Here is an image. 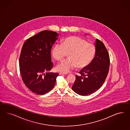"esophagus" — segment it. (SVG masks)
<instances>
[{
  "label": "esophagus",
  "instance_id": "34e87169",
  "mask_svg": "<svg viewBox=\"0 0 130 130\" xmlns=\"http://www.w3.org/2000/svg\"><path fill=\"white\" fill-rule=\"evenodd\" d=\"M66 73H64V72H60L59 75H67Z\"/></svg>",
  "mask_w": 130,
  "mask_h": 130
}]
</instances>
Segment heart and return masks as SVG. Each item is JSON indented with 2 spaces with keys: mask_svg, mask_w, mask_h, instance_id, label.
I'll return each mask as SVG.
<instances>
[{
  "mask_svg": "<svg viewBox=\"0 0 130 130\" xmlns=\"http://www.w3.org/2000/svg\"><path fill=\"white\" fill-rule=\"evenodd\" d=\"M96 53L94 44L88 43L77 36H70L64 39L61 45L56 44L52 50L53 58L61 61L68 54V59L58 65L56 70L68 73L76 67L82 69L88 66L94 59Z\"/></svg>",
  "mask_w": 130,
  "mask_h": 130,
  "instance_id": "heart-1",
  "label": "heart"
}]
</instances>
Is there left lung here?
I'll return each instance as SVG.
<instances>
[{"label":"left lung","instance_id":"1","mask_svg":"<svg viewBox=\"0 0 130 130\" xmlns=\"http://www.w3.org/2000/svg\"><path fill=\"white\" fill-rule=\"evenodd\" d=\"M87 35H88L86 34ZM96 53L91 63L76 76L72 89L80 95H90L96 91L104 83L109 71L110 59L104 43L98 39L95 42Z\"/></svg>","mask_w":130,"mask_h":130}]
</instances>
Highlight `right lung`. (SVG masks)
Returning <instances> with one entry per match:
<instances>
[{"mask_svg": "<svg viewBox=\"0 0 130 130\" xmlns=\"http://www.w3.org/2000/svg\"><path fill=\"white\" fill-rule=\"evenodd\" d=\"M59 36L56 32L42 31L28 39L21 50L19 63L22 80L37 95L51 90L59 75L50 72L53 67L51 51Z\"/></svg>", "mask_w": 130, "mask_h": 130, "instance_id": "obj_1", "label": "right lung"}]
</instances>
